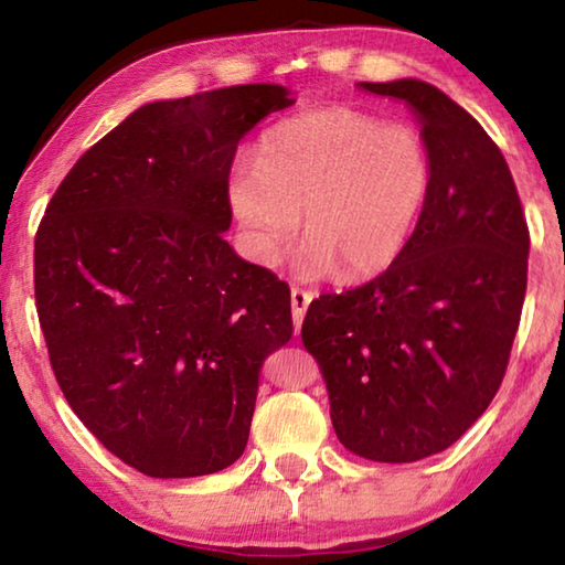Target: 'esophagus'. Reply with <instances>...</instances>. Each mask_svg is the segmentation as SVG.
I'll return each instance as SVG.
<instances>
[{
    "instance_id": "esophagus-1",
    "label": "esophagus",
    "mask_w": 565,
    "mask_h": 565,
    "mask_svg": "<svg viewBox=\"0 0 565 565\" xmlns=\"http://www.w3.org/2000/svg\"><path fill=\"white\" fill-rule=\"evenodd\" d=\"M311 299H313L311 291L299 289V286H294L291 289V311H294V329L296 331H299V327H301L303 313H306V309H309Z\"/></svg>"
}]
</instances>
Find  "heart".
Returning a JSON list of instances; mask_svg holds the SVG:
<instances>
[{
	"instance_id": "heart-1",
	"label": "heart",
	"mask_w": 565,
	"mask_h": 565,
	"mask_svg": "<svg viewBox=\"0 0 565 565\" xmlns=\"http://www.w3.org/2000/svg\"><path fill=\"white\" fill-rule=\"evenodd\" d=\"M431 191V154L411 124L331 107L281 121L262 139L259 164L238 161L226 199L262 266L279 264L301 226L299 269L347 279L384 271L404 252Z\"/></svg>"
}]
</instances>
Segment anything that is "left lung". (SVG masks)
<instances>
[{
	"mask_svg": "<svg viewBox=\"0 0 565 565\" xmlns=\"http://www.w3.org/2000/svg\"><path fill=\"white\" fill-rule=\"evenodd\" d=\"M406 102L431 154V191L398 259L323 294L301 341L351 454L411 463L456 444L499 391L529 281V224L501 149L434 84L361 82Z\"/></svg>",
	"mask_w": 565,
	"mask_h": 565,
	"instance_id": "8db88e82",
	"label": "left lung"
}]
</instances>
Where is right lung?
I'll list each match as a JSON object with an SVG mask.
<instances>
[{
  "label": "right lung",
  "mask_w": 565,
  "mask_h": 565,
  "mask_svg": "<svg viewBox=\"0 0 565 565\" xmlns=\"http://www.w3.org/2000/svg\"><path fill=\"white\" fill-rule=\"evenodd\" d=\"M294 99L238 84L151 102L64 177L34 238V299L66 404L151 478L244 454L262 366L289 343L291 291L222 232L238 141Z\"/></svg>",
  "instance_id": "right-lung-1"
}]
</instances>
